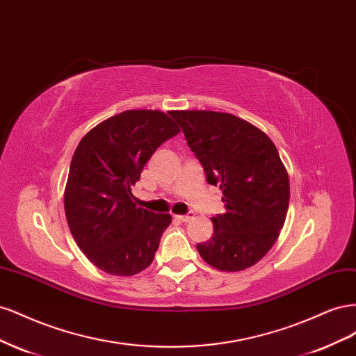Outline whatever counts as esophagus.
Segmentation results:
<instances>
[{
  "mask_svg": "<svg viewBox=\"0 0 356 356\" xmlns=\"http://www.w3.org/2000/svg\"><path fill=\"white\" fill-rule=\"evenodd\" d=\"M177 218L179 221H182V222H188V221H191L193 218H195V212H188L187 215H177Z\"/></svg>",
  "mask_w": 356,
  "mask_h": 356,
  "instance_id": "obj_1",
  "label": "esophagus"
}]
</instances>
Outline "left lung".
<instances>
[{
    "label": "left lung",
    "mask_w": 356,
    "mask_h": 356,
    "mask_svg": "<svg viewBox=\"0 0 356 356\" xmlns=\"http://www.w3.org/2000/svg\"><path fill=\"white\" fill-rule=\"evenodd\" d=\"M202 163L220 186L225 212L212 218L213 234L197 243L200 257L221 272H241L270 251L288 212L289 178L272 139L229 113L170 111Z\"/></svg>",
    "instance_id": "left-lung-1"
}]
</instances>
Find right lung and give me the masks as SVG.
<instances>
[{
    "label": "right lung",
    "mask_w": 356,
    "mask_h": 356,
    "mask_svg": "<svg viewBox=\"0 0 356 356\" xmlns=\"http://www.w3.org/2000/svg\"><path fill=\"white\" fill-rule=\"evenodd\" d=\"M179 127L157 110H129L106 118L75 148L63 195L75 243L113 276H134L154 260L169 213L138 208L132 187L149 157Z\"/></svg>",
    "instance_id": "right-lung-1"
}]
</instances>
